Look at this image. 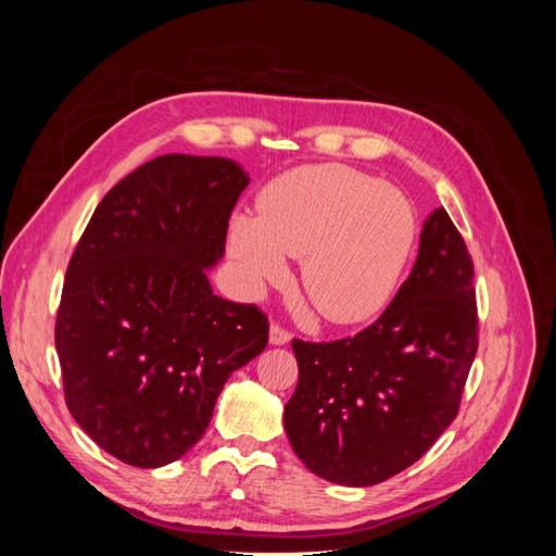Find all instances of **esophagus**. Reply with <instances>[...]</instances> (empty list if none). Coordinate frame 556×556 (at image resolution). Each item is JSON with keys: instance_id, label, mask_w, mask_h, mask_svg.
Returning <instances> with one entry per match:
<instances>
[{"instance_id": "obj_1", "label": "esophagus", "mask_w": 556, "mask_h": 556, "mask_svg": "<svg viewBox=\"0 0 556 556\" xmlns=\"http://www.w3.org/2000/svg\"><path fill=\"white\" fill-rule=\"evenodd\" d=\"M290 339H292V333L288 329L280 325H271V331H268V341H271V345H285V343H290Z\"/></svg>"}]
</instances>
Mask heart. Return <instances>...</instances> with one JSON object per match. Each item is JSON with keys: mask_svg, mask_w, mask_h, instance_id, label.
I'll return each mask as SVG.
<instances>
[{"mask_svg": "<svg viewBox=\"0 0 556 556\" xmlns=\"http://www.w3.org/2000/svg\"><path fill=\"white\" fill-rule=\"evenodd\" d=\"M417 239V217L399 190L343 164L278 176L257 199V220L239 215L229 250L255 288L288 278L301 257V285L333 325L374 317L394 294Z\"/></svg>", "mask_w": 556, "mask_h": 556, "instance_id": "heart-1", "label": "heart"}]
</instances>
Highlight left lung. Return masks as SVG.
Masks as SVG:
<instances>
[{
	"label": "left lung",
	"instance_id": "left-lung-1",
	"mask_svg": "<svg viewBox=\"0 0 556 556\" xmlns=\"http://www.w3.org/2000/svg\"><path fill=\"white\" fill-rule=\"evenodd\" d=\"M292 350L285 431L315 476L371 486L422 457L457 417L478 352L473 262L445 208L427 217L408 280L371 327Z\"/></svg>",
	"mask_w": 556,
	"mask_h": 556
}]
</instances>
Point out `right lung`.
I'll return each instance as SVG.
<instances>
[{
	"mask_svg": "<svg viewBox=\"0 0 556 556\" xmlns=\"http://www.w3.org/2000/svg\"><path fill=\"white\" fill-rule=\"evenodd\" d=\"M248 182L227 157L150 160L99 201L66 266L55 319L66 408L129 466L182 457L227 378L268 343L266 315L206 278Z\"/></svg>",
	"mask_w": 556,
	"mask_h": 556,
	"instance_id": "obj_1",
	"label": "right lung"
}]
</instances>
